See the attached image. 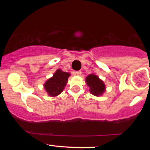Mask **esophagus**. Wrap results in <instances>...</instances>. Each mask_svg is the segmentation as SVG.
Returning a JSON list of instances; mask_svg holds the SVG:
<instances>
[{"instance_id": "obj_1", "label": "esophagus", "mask_w": 150, "mask_h": 150, "mask_svg": "<svg viewBox=\"0 0 150 150\" xmlns=\"http://www.w3.org/2000/svg\"><path fill=\"white\" fill-rule=\"evenodd\" d=\"M81 73H82L81 71H77V72H75V74L76 75H78V76H80V75H81Z\"/></svg>"}]
</instances>
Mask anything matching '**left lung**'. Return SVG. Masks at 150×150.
Returning a JSON list of instances; mask_svg holds the SVG:
<instances>
[{"mask_svg": "<svg viewBox=\"0 0 150 150\" xmlns=\"http://www.w3.org/2000/svg\"><path fill=\"white\" fill-rule=\"evenodd\" d=\"M85 82L89 87V92L92 95L99 97L106 91V85L104 82L95 74L92 73L87 75L85 78Z\"/></svg>", "mask_w": 150, "mask_h": 150, "instance_id": "1", "label": "left lung"}]
</instances>
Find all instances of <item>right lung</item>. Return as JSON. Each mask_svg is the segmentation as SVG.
Masks as SVG:
<instances>
[{
    "label": "right lung",
    "mask_w": 150,
    "mask_h": 150,
    "mask_svg": "<svg viewBox=\"0 0 150 150\" xmlns=\"http://www.w3.org/2000/svg\"><path fill=\"white\" fill-rule=\"evenodd\" d=\"M70 76L69 73L63 72L61 69L56 70L53 76L48 79L44 85V88L48 95L52 97L59 95L65 89Z\"/></svg>",
    "instance_id": "obj_1"
}]
</instances>
